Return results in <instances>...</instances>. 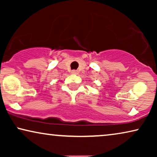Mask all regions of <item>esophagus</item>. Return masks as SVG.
Listing matches in <instances>:
<instances>
[{"mask_svg":"<svg viewBox=\"0 0 157 157\" xmlns=\"http://www.w3.org/2000/svg\"><path fill=\"white\" fill-rule=\"evenodd\" d=\"M71 73L73 74H78V71H77L76 70H73Z\"/></svg>","mask_w":157,"mask_h":157,"instance_id":"34e87169","label":"esophagus"}]
</instances>
